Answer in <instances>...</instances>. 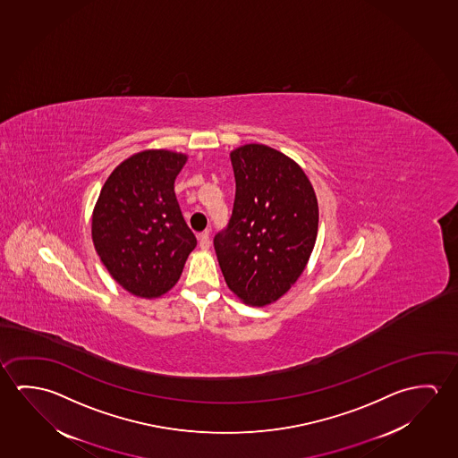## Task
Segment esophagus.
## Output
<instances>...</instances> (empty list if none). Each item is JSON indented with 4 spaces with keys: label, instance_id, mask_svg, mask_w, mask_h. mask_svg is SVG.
I'll list each match as a JSON object with an SVG mask.
<instances>
[{
    "label": "esophagus",
    "instance_id": "esophagus-1",
    "mask_svg": "<svg viewBox=\"0 0 458 458\" xmlns=\"http://www.w3.org/2000/svg\"><path fill=\"white\" fill-rule=\"evenodd\" d=\"M198 242H199V248L208 249L210 246V234L209 232H204L198 236Z\"/></svg>",
    "mask_w": 458,
    "mask_h": 458
}]
</instances>
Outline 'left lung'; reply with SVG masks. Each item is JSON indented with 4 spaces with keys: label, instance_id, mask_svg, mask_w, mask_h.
<instances>
[{
    "label": "left lung",
    "instance_id": "1",
    "mask_svg": "<svg viewBox=\"0 0 458 458\" xmlns=\"http://www.w3.org/2000/svg\"><path fill=\"white\" fill-rule=\"evenodd\" d=\"M230 159L236 196L214 248L230 291L248 305L267 307L307 268L319 222L315 188L293 157L268 145H241Z\"/></svg>",
    "mask_w": 458,
    "mask_h": 458
}]
</instances>
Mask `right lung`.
Returning a JSON list of instances; mask_svg holds the SVG:
<instances>
[{
	"label": "right lung",
	"mask_w": 458,
	"mask_h": 458,
	"mask_svg": "<svg viewBox=\"0 0 458 458\" xmlns=\"http://www.w3.org/2000/svg\"><path fill=\"white\" fill-rule=\"evenodd\" d=\"M185 153L143 150L113 169L92 210V242L118 284L157 299L181 277L195 234L182 217L174 182Z\"/></svg>",
	"instance_id": "obj_1"
}]
</instances>
